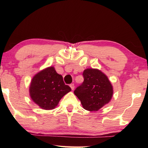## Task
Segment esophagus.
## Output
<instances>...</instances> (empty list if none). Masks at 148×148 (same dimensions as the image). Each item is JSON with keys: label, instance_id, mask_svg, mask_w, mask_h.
Masks as SVG:
<instances>
[{"label": "esophagus", "instance_id": "34e87169", "mask_svg": "<svg viewBox=\"0 0 148 148\" xmlns=\"http://www.w3.org/2000/svg\"><path fill=\"white\" fill-rule=\"evenodd\" d=\"M70 87L71 88L72 90H73L74 89V84H70Z\"/></svg>", "mask_w": 148, "mask_h": 148}]
</instances>
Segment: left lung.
<instances>
[{"mask_svg":"<svg viewBox=\"0 0 148 148\" xmlns=\"http://www.w3.org/2000/svg\"><path fill=\"white\" fill-rule=\"evenodd\" d=\"M84 81L74 90L83 108L89 111H97L108 103L113 95V87L108 77L97 69L83 71Z\"/></svg>","mask_w":148,"mask_h":148,"instance_id":"obj_1","label":"left lung"}]
</instances>
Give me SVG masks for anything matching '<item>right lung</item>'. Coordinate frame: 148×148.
<instances>
[{
    "label": "right lung",
    "mask_w": 148,
    "mask_h": 148,
    "mask_svg": "<svg viewBox=\"0 0 148 148\" xmlns=\"http://www.w3.org/2000/svg\"><path fill=\"white\" fill-rule=\"evenodd\" d=\"M71 91V88L65 84L62 75L53 66L37 72L29 86L31 99L45 110L55 109L62 97Z\"/></svg>",
    "instance_id": "right-lung-1"
}]
</instances>
